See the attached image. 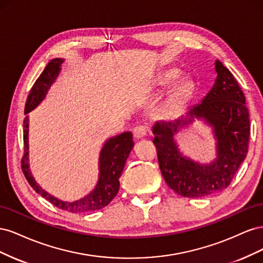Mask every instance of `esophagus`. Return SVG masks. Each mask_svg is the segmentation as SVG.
Here are the masks:
<instances>
[{"label": "esophagus", "mask_w": 263, "mask_h": 263, "mask_svg": "<svg viewBox=\"0 0 263 263\" xmlns=\"http://www.w3.org/2000/svg\"><path fill=\"white\" fill-rule=\"evenodd\" d=\"M147 133H148V128H147L146 126H136L133 129L134 136H135V138H137V139L145 137L146 135H147Z\"/></svg>", "instance_id": "obj_1"}]
</instances>
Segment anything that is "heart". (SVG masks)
Listing matches in <instances>:
<instances>
[{
	"instance_id": "1",
	"label": "heart",
	"mask_w": 263,
	"mask_h": 263,
	"mask_svg": "<svg viewBox=\"0 0 263 263\" xmlns=\"http://www.w3.org/2000/svg\"><path fill=\"white\" fill-rule=\"evenodd\" d=\"M178 77H179V71L177 69L168 70L161 74L160 79H159V83L161 85H169L170 83L176 81ZM191 92H192V84L190 82H181L176 87V90H174L173 102L181 103L183 101H185L190 97Z\"/></svg>"
}]
</instances>
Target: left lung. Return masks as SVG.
<instances>
[{"instance_id": "left-lung-1", "label": "left lung", "mask_w": 263, "mask_h": 263, "mask_svg": "<svg viewBox=\"0 0 263 263\" xmlns=\"http://www.w3.org/2000/svg\"><path fill=\"white\" fill-rule=\"evenodd\" d=\"M217 78L202 103L186 117L158 122L153 132L158 162L166 184L184 197H204L226 189L248 153L249 112L245 94L233 73L220 61L215 63ZM204 118L214 127L218 158L211 165H200L183 157L173 137L195 117Z\"/></svg>"}]
</instances>
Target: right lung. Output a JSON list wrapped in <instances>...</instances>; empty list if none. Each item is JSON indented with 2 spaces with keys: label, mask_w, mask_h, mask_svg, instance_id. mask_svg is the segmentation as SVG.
<instances>
[{
  "label": "right lung",
  "mask_w": 263,
  "mask_h": 263,
  "mask_svg": "<svg viewBox=\"0 0 263 263\" xmlns=\"http://www.w3.org/2000/svg\"><path fill=\"white\" fill-rule=\"evenodd\" d=\"M62 59H52L39 76L26 100L25 114L33 110L41 103L50 89L51 84L60 72ZM24 156L22 158V170L29 185L58 209L71 213H85L101 210L107 206L116 196L119 190V177L122 176L126 159L134 147L133 135L127 132L108 139L100 155V178L92 192L76 202H63L48 194L35 182L28 169V117L24 119Z\"/></svg>",
  "instance_id": "1"
}]
</instances>
